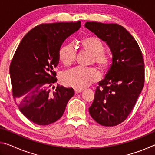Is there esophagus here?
Here are the masks:
<instances>
[{
	"mask_svg": "<svg viewBox=\"0 0 155 155\" xmlns=\"http://www.w3.org/2000/svg\"><path fill=\"white\" fill-rule=\"evenodd\" d=\"M74 91H75L76 94H78V93L81 92V91H83V89H74Z\"/></svg>",
	"mask_w": 155,
	"mask_h": 155,
	"instance_id": "esophagus-1",
	"label": "esophagus"
}]
</instances>
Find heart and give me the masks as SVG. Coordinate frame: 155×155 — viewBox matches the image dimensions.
Returning <instances> with one entry per match:
<instances>
[{
  "mask_svg": "<svg viewBox=\"0 0 155 155\" xmlns=\"http://www.w3.org/2000/svg\"><path fill=\"white\" fill-rule=\"evenodd\" d=\"M81 46L85 51L91 54V63L100 69L106 70L111 61V55L104 51V45L96 38H85L81 40ZM59 60L65 66H69L74 62L76 51L72 43L63 46L59 52ZM100 78L97 70L94 68L77 67L68 70L63 74L61 81L64 85L77 89L87 87L96 82Z\"/></svg>",
  "mask_w": 155,
  "mask_h": 155,
  "instance_id": "1",
  "label": "heart"
}]
</instances>
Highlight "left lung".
Instances as JSON below:
<instances>
[{
  "mask_svg": "<svg viewBox=\"0 0 155 155\" xmlns=\"http://www.w3.org/2000/svg\"><path fill=\"white\" fill-rule=\"evenodd\" d=\"M85 27L107 44L112 54L111 66L99 83L89 111L98 124L114 127L127 119L143 87L142 53L121 25L87 22Z\"/></svg>",
  "mask_w": 155,
  "mask_h": 155,
  "instance_id": "1",
  "label": "left lung"
}]
</instances>
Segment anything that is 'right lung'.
<instances>
[{"mask_svg": "<svg viewBox=\"0 0 155 155\" xmlns=\"http://www.w3.org/2000/svg\"><path fill=\"white\" fill-rule=\"evenodd\" d=\"M81 27V22L41 24L26 34L9 67L13 96L20 112L38 125L55 122L74 95L72 88L57 86L54 68L64 41Z\"/></svg>", "mask_w": 155, "mask_h": 155, "instance_id": "obj_1", "label": "right lung"}]
</instances>
